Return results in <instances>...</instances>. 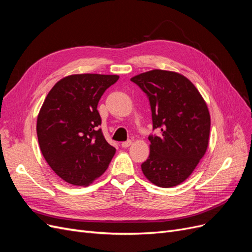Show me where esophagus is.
<instances>
[{
	"label": "esophagus",
	"instance_id": "esophagus-1",
	"mask_svg": "<svg viewBox=\"0 0 252 252\" xmlns=\"http://www.w3.org/2000/svg\"><path fill=\"white\" fill-rule=\"evenodd\" d=\"M132 144V141H130V140H129V141H126V142H123V143H122L121 145H122V147H123V148H128L129 146H130V145Z\"/></svg>",
	"mask_w": 252,
	"mask_h": 252
}]
</instances>
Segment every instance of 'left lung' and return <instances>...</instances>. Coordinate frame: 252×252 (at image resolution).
<instances>
[{"label": "left lung", "instance_id": "8db88e82", "mask_svg": "<svg viewBox=\"0 0 252 252\" xmlns=\"http://www.w3.org/2000/svg\"><path fill=\"white\" fill-rule=\"evenodd\" d=\"M149 97L154 129L142 171L152 184L180 185L193 172L209 144L210 114L200 91L184 75L154 69L131 78Z\"/></svg>", "mask_w": 252, "mask_h": 252}]
</instances>
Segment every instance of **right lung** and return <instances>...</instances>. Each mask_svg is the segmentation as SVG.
I'll return each instance as SVG.
<instances>
[{
    "label": "right lung",
    "mask_w": 252,
    "mask_h": 252,
    "mask_svg": "<svg viewBox=\"0 0 252 252\" xmlns=\"http://www.w3.org/2000/svg\"><path fill=\"white\" fill-rule=\"evenodd\" d=\"M117 74L78 73L61 79L48 93L36 120L44 158L59 177L75 186H89L108 168L116 148L97 126L96 107Z\"/></svg>",
    "instance_id": "add662e5"
}]
</instances>
